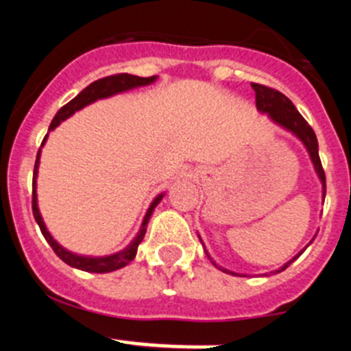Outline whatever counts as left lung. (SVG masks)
Instances as JSON below:
<instances>
[{
  "instance_id": "obj_1",
  "label": "left lung",
  "mask_w": 351,
  "mask_h": 351,
  "mask_svg": "<svg viewBox=\"0 0 351 351\" xmlns=\"http://www.w3.org/2000/svg\"><path fill=\"white\" fill-rule=\"evenodd\" d=\"M251 86H253V89H255L256 108H258L260 112H267L269 116L278 123V125L285 126V128L290 130L291 133H295L297 137L304 142V145L308 147L309 156H311L316 172H318V178L322 179V184H324V198H325V172H324V167H322L320 154H318V141H316V135L315 132H313V128L308 125V121L300 116V112L295 108V105L291 104L287 96H285L283 93L278 91V89L269 88V86H263V84H256V82H251ZM300 253H302V251H300ZM297 256H293L290 262L285 263L283 267L276 272L285 271V269H287L288 265L297 258ZM214 265H216V263H214ZM216 267H218V265H216ZM221 271L228 272L226 269H221Z\"/></svg>"
}]
</instances>
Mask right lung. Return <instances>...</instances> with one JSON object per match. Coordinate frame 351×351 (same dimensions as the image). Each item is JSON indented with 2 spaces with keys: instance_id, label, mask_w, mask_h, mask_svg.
<instances>
[{
  "instance_id": "1",
  "label": "right lung",
  "mask_w": 351,
  "mask_h": 351,
  "mask_svg": "<svg viewBox=\"0 0 351 351\" xmlns=\"http://www.w3.org/2000/svg\"><path fill=\"white\" fill-rule=\"evenodd\" d=\"M154 79H156L154 75L153 77H137V75H130V73H116V75H108V77H104V79L95 80V82L89 84L88 88L84 89V91H80L79 95L73 98V100H70L66 105H63V107L58 110V114H56L54 119H52L49 130H54L56 126L60 125L61 121H64L66 117H70L71 114L77 112V110H80V108L86 107V105L93 104V101L100 100V98H107V96H112V95H116V93L126 91V89L138 88V86H147V84L153 82ZM45 138H43V142H45ZM43 142H42V145H43ZM38 160H40V149H38V153H36L35 170H33V200H31V207H33V216H35L36 223H38L43 237H45V241L51 244V247L54 250L56 255L60 256L64 263L71 265V267L80 269V271H86V272H100V274L101 272L117 271V269L128 265V263L135 258V255H137L138 244L142 243V239H144V235H145V230H147L149 218H151V214H153L154 207H156L158 204H160L161 198H163V195H160L158 198H154V202L151 204L147 214H145L144 223H142L137 237L133 239L132 244H130L126 250L119 251V253H116V255L101 256V258H91V256L73 255V253H70V251H66L64 247H61L60 244L56 243L54 239H52V235L47 232V228H45V225H43L42 216H40L38 206H36V170H38Z\"/></svg>"
}]
</instances>
